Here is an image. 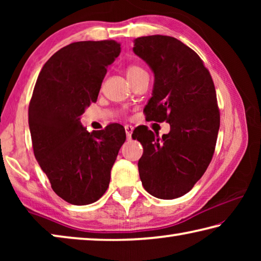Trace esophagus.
<instances>
[{
    "label": "esophagus",
    "instance_id": "esophagus-1",
    "mask_svg": "<svg viewBox=\"0 0 261 261\" xmlns=\"http://www.w3.org/2000/svg\"><path fill=\"white\" fill-rule=\"evenodd\" d=\"M124 129H125L126 138H127V139H131V135H132V131H134V126L127 124V125H125V126H124Z\"/></svg>",
    "mask_w": 261,
    "mask_h": 261
}]
</instances>
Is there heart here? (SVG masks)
Wrapping results in <instances>:
<instances>
[{"label": "heart", "mask_w": 261, "mask_h": 261, "mask_svg": "<svg viewBox=\"0 0 261 261\" xmlns=\"http://www.w3.org/2000/svg\"><path fill=\"white\" fill-rule=\"evenodd\" d=\"M141 71H144V69H141L140 67H138V65H131V67L126 69V76L127 77L134 76V74H137Z\"/></svg>", "instance_id": "1"}]
</instances>
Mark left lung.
Here are the masks:
<instances>
[{"instance_id": "1", "label": "left lung", "mask_w": 261, "mask_h": 261, "mask_svg": "<svg viewBox=\"0 0 261 261\" xmlns=\"http://www.w3.org/2000/svg\"><path fill=\"white\" fill-rule=\"evenodd\" d=\"M134 53L154 74L147 118L170 125L162 138L146 126L135 129L144 147L139 176L149 194L175 199L193 188L213 156L220 127L214 83L197 53L173 37L137 38Z\"/></svg>"}]
</instances>
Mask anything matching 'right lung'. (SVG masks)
Returning a JSON list of instances; mask_svg holds the SVG:
<instances>
[{
	"label": "right lung",
	"mask_w": 261,
	"mask_h": 261,
	"mask_svg": "<svg viewBox=\"0 0 261 261\" xmlns=\"http://www.w3.org/2000/svg\"><path fill=\"white\" fill-rule=\"evenodd\" d=\"M120 53L114 40L70 43L46 62L35 83L29 107L34 155L54 192L69 204L88 205L103 196L125 141L117 123L91 134L81 123Z\"/></svg>",
	"instance_id": "right-lung-1"
}]
</instances>
